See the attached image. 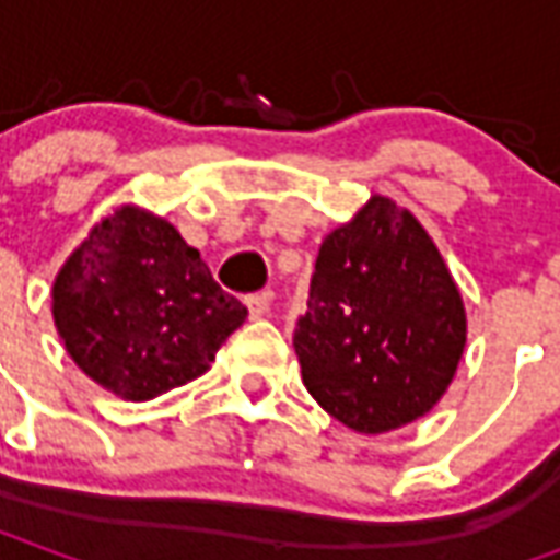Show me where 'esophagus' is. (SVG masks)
Returning <instances> with one entry per match:
<instances>
[{
  "label": "esophagus",
  "instance_id": "34e87169",
  "mask_svg": "<svg viewBox=\"0 0 560 560\" xmlns=\"http://www.w3.org/2000/svg\"><path fill=\"white\" fill-rule=\"evenodd\" d=\"M269 303H272V291H260V293H248L245 296V305H248V315L264 317L269 312Z\"/></svg>",
  "mask_w": 560,
  "mask_h": 560
}]
</instances>
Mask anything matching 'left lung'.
Instances as JSON below:
<instances>
[{"mask_svg":"<svg viewBox=\"0 0 560 560\" xmlns=\"http://www.w3.org/2000/svg\"><path fill=\"white\" fill-rule=\"evenodd\" d=\"M465 336L462 293L432 236L396 200L372 195L320 243L293 348L329 417L381 434L432 411Z\"/></svg>","mask_w":560,"mask_h":560,"instance_id":"8db88e82","label":"left lung"}]
</instances>
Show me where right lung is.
<instances>
[{"mask_svg":"<svg viewBox=\"0 0 560 560\" xmlns=\"http://www.w3.org/2000/svg\"><path fill=\"white\" fill-rule=\"evenodd\" d=\"M248 315L171 221L119 207L54 281V320L86 375L128 401L195 381Z\"/></svg>","mask_w":560,"mask_h":560,"instance_id":"right-lung-1","label":"right lung"}]
</instances>
